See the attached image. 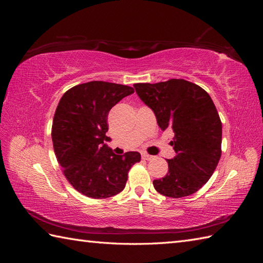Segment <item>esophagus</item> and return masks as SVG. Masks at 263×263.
Listing matches in <instances>:
<instances>
[{
    "instance_id": "34e87169",
    "label": "esophagus",
    "mask_w": 263,
    "mask_h": 263,
    "mask_svg": "<svg viewBox=\"0 0 263 263\" xmlns=\"http://www.w3.org/2000/svg\"><path fill=\"white\" fill-rule=\"evenodd\" d=\"M142 159L144 160H153V159L155 158V156H151V155H148V154H142Z\"/></svg>"
}]
</instances>
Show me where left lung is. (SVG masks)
Masks as SVG:
<instances>
[{
  "label": "left lung",
  "instance_id": "8db88e82",
  "mask_svg": "<svg viewBox=\"0 0 263 263\" xmlns=\"http://www.w3.org/2000/svg\"><path fill=\"white\" fill-rule=\"evenodd\" d=\"M140 100L154 110L161 130L174 133L164 178L154 180L160 194L180 198L210 180L221 156V122L216 107L201 86L183 79L134 85Z\"/></svg>",
  "mask_w": 263,
  "mask_h": 263
}]
</instances>
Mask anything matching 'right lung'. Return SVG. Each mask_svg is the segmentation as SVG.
<instances>
[{
  "instance_id": "1",
  "label": "right lung",
  "mask_w": 263,
  "mask_h": 263,
  "mask_svg": "<svg viewBox=\"0 0 263 263\" xmlns=\"http://www.w3.org/2000/svg\"><path fill=\"white\" fill-rule=\"evenodd\" d=\"M134 93L128 85L91 81L62 95L53 116L51 138L63 174L78 192L92 198L114 196L125 189L140 154L115 155L105 141L107 116L114 105Z\"/></svg>"
}]
</instances>
